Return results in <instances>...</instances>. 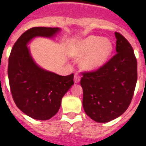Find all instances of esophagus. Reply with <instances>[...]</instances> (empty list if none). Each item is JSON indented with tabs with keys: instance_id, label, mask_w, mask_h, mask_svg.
Wrapping results in <instances>:
<instances>
[{
	"instance_id": "1",
	"label": "esophagus",
	"mask_w": 146,
	"mask_h": 146,
	"mask_svg": "<svg viewBox=\"0 0 146 146\" xmlns=\"http://www.w3.org/2000/svg\"><path fill=\"white\" fill-rule=\"evenodd\" d=\"M80 78H81V75L78 74V73H75V77H74V81L75 83H78L80 81Z\"/></svg>"
}]
</instances>
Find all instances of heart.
<instances>
[{
    "label": "heart",
    "instance_id": "obj_1",
    "mask_svg": "<svg viewBox=\"0 0 146 146\" xmlns=\"http://www.w3.org/2000/svg\"><path fill=\"white\" fill-rule=\"evenodd\" d=\"M112 48V43L107 38L90 36L73 45L70 52L75 58L85 56L82 68L86 71H94L104 64L110 56Z\"/></svg>",
    "mask_w": 146,
    "mask_h": 146
}]
</instances>
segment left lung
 <instances>
[{"mask_svg": "<svg viewBox=\"0 0 146 146\" xmlns=\"http://www.w3.org/2000/svg\"><path fill=\"white\" fill-rule=\"evenodd\" d=\"M116 52L95 71L82 72V105L90 118L107 123L124 113L131 104L137 78L133 48L123 35L115 32Z\"/></svg>", "mask_w": 146, "mask_h": 146, "instance_id": "left-lung-1", "label": "left lung"}]
</instances>
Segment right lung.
<instances>
[{
	"label": "right lung",
	"instance_id": "add662e5",
	"mask_svg": "<svg viewBox=\"0 0 146 146\" xmlns=\"http://www.w3.org/2000/svg\"><path fill=\"white\" fill-rule=\"evenodd\" d=\"M58 27H32L18 38L9 58L8 75L16 106L30 117L47 120L57 113L62 98L74 84V74L61 76L45 71L31 56L28 43L38 36L50 38Z\"/></svg>",
	"mask_w": 146,
	"mask_h": 146
}]
</instances>
